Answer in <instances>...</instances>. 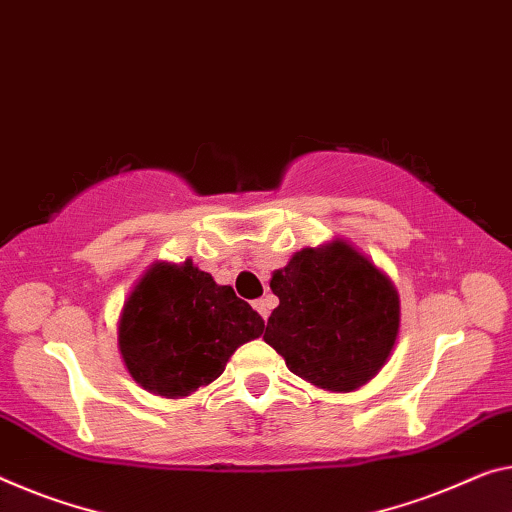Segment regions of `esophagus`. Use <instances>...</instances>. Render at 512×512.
<instances>
[{
	"label": "esophagus",
	"mask_w": 512,
	"mask_h": 512,
	"mask_svg": "<svg viewBox=\"0 0 512 512\" xmlns=\"http://www.w3.org/2000/svg\"><path fill=\"white\" fill-rule=\"evenodd\" d=\"M272 306H274V302H272V297H270V295H265V297H261V300H256V302H254V309H256L258 313H261L263 320L270 318Z\"/></svg>",
	"instance_id": "obj_1"
}]
</instances>
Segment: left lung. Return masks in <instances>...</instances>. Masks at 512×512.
<instances>
[{"label":"left lung","instance_id":"left-lung-1","mask_svg":"<svg viewBox=\"0 0 512 512\" xmlns=\"http://www.w3.org/2000/svg\"><path fill=\"white\" fill-rule=\"evenodd\" d=\"M279 306L263 341L313 387L350 393L387 364L400 332L398 290L343 238L304 247L272 272Z\"/></svg>","mask_w":512,"mask_h":512}]
</instances>
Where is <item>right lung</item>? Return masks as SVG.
<instances>
[{
  "instance_id": "right-lung-1",
  "label": "right lung",
  "mask_w": 512,
  "mask_h": 512,
  "mask_svg": "<svg viewBox=\"0 0 512 512\" xmlns=\"http://www.w3.org/2000/svg\"><path fill=\"white\" fill-rule=\"evenodd\" d=\"M119 352L132 380L162 398H187L224 373L233 352L265 322L192 258L155 261L132 286L119 322Z\"/></svg>"
}]
</instances>
